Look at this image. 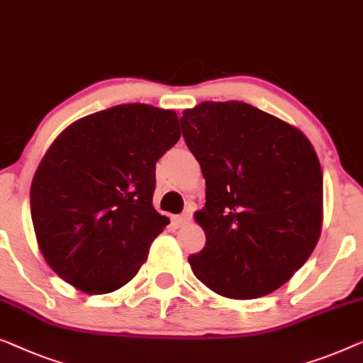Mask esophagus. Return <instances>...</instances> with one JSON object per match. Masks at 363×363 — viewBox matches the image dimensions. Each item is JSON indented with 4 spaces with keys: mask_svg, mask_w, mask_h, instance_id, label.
Segmentation results:
<instances>
[{
    "mask_svg": "<svg viewBox=\"0 0 363 363\" xmlns=\"http://www.w3.org/2000/svg\"><path fill=\"white\" fill-rule=\"evenodd\" d=\"M190 219H191V214L186 213V214H180V216H173L172 220H173V224L177 225V228H182V225L190 223Z\"/></svg>",
    "mask_w": 363,
    "mask_h": 363,
    "instance_id": "obj_1",
    "label": "esophagus"
}]
</instances>
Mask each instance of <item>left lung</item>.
<instances>
[{
    "mask_svg": "<svg viewBox=\"0 0 363 363\" xmlns=\"http://www.w3.org/2000/svg\"><path fill=\"white\" fill-rule=\"evenodd\" d=\"M183 138L206 180L194 220L206 234L194 277L230 299L269 295L313 254L323 229V170L295 125L242 101L185 109Z\"/></svg>",
    "mask_w": 363,
    "mask_h": 363,
    "instance_id": "1",
    "label": "left lung"
}]
</instances>
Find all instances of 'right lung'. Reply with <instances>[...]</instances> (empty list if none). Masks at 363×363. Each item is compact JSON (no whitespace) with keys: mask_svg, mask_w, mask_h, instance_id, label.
Here are the masks:
<instances>
[{"mask_svg":"<svg viewBox=\"0 0 363 363\" xmlns=\"http://www.w3.org/2000/svg\"><path fill=\"white\" fill-rule=\"evenodd\" d=\"M173 109L143 103L93 113L60 133L30 185L40 254L88 295L133 280L170 219L155 211V164L180 139Z\"/></svg>","mask_w":363,"mask_h":363,"instance_id":"obj_1","label":"right lung"}]
</instances>
